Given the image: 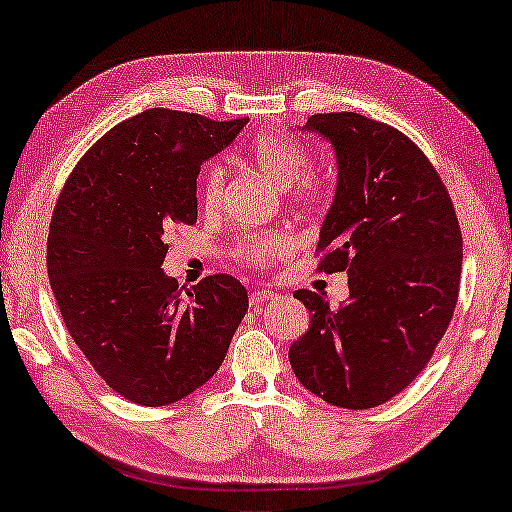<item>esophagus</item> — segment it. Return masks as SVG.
I'll return each mask as SVG.
<instances>
[{
	"instance_id": "1",
	"label": "esophagus",
	"mask_w": 512,
	"mask_h": 512,
	"mask_svg": "<svg viewBox=\"0 0 512 512\" xmlns=\"http://www.w3.org/2000/svg\"><path fill=\"white\" fill-rule=\"evenodd\" d=\"M276 297V292L274 290H256V292H251V297H249V304H251V308H261L265 301H270V299H274Z\"/></svg>"
}]
</instances>
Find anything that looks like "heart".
<instances>
[{
    "label": "heart",
    "mask_w": 512,
    "mask_h": 512,
    "mask_svg": "<svg viewBox=\"0 0 512 512\" xmlns=\"http://www.w3.org/2000/svg\"><path fill=\"white\" fill-rule=\"evenodd\" d=\"M247 158L263 177L270 179L276 188L286 190L292 206L311 208L326 197V183L320 177L306 174L311 167V154L301 142L281 133H261L247 147ZM224 195L222 165H208L199 181V201L208 215L220 211ZM295 240L290 233L276 231L263 236H247L236 249L238 261L245 265L267 270L286 258Z\"/></svg>",
    "instance_id": "b5f03b06"
}]
</instances>
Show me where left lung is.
<instances>
[{"mask_svg": "<svg viewBox=\"0 0 512 512\" xmlns=\"http://www.w3.org/2000/svg\"><path fill=\"white\" fill-rule=\"evenodd\" d=\"M333 145L338 186L317 251L347 272L349 299L295 290L311 326L288 351L295 376L331 406L365 410L399 395L429 363L454 315L463 236L445 183L420 147L358 113L306 127Z\"/></svg>", "mask_w": 512, "mask_h": 512, "instance_id": "left-lung-1", "label": "left lung"}]
</instances>
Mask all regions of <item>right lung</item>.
Masks as SVG:
<instances>
[{"label":"right lung","mask_w":512,"mask_h":512,"mask_svg":"<svg viewBox=\"0 0 512 512\" xmlns=\"http://www.w3.org/2000/svg\"><path fill=\"white\" fill-rule=\"evenodd\" d=\"M249 117L215 122L149 108L99 138L56 201L47 274L72 340L117 395L167 406L222 365L247 313L245 286L213 274L181 295L165 233L197 222V177Z\"/></svg>","instance_id":"1"}]
</instances>
